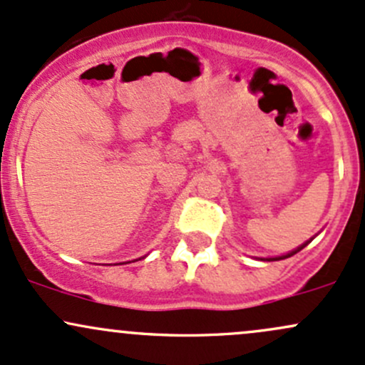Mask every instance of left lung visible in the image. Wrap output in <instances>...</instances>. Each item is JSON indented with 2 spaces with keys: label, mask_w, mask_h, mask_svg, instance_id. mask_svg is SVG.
<instances>
[{
  "label": "left lung",
  "mask_w": 365,
  "mask_h": 365,
  "mask_svg": "<svg viewBox=\"0 0 365 365\" xmlns=\"http://www.w3.org/2000/svg\"><path fill=\"white\" fill-rule=\"evenodd\" d=\"M309 242H312V238H309L308 242H304L303 245H299L297 247V249H294V250H291V252H287V254H284V256H278V257H262V261H280V259H287V257H291V256H294V254H297L299 252L301 249H304V247H307Z\"/></svg>",
  "instance_id": "1"
}]
</instances>
